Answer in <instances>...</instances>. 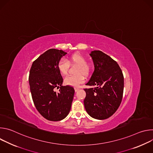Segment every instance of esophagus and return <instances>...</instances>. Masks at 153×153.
Segmentation results:
<instances>
[{
	"instance_id": "34e87169",
	"label": "esophagus",
	"mask_w": 153,
	"mask_h": 153,
	"mask_svg": "<svg viewBox=\"0 0 153 153\" xmlns=\"http://www.w3.org/2000/svg\"><path fill=\"white\" fill-rule=\"evenodd\" d=\"M79 90V88H76V87H75V88H74V90H75V91H77Z\"/></svg>"
}]
</instances>
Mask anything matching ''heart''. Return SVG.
Returning a JSON list of instances; mask_svg holds the SVG:
<instances>
[{
  "label": "heart",
  "mask_w": 153,
  "mask_h": 153,
  "mask_svg": "<svg viewBox=\"0 0 153 153\" xmlns=\"http://www.w3.org/2000/svg\"><path fill=\"white\" fill-rule=\"evenodd\" d=\"M86 59L80 53H75L68 57L66 60L64 58L61 59L57 63V68L60 73L63 76L68 73L70 64L77 65L76 73L74 76H68L64 79V83L70 86H78L85 80L84 76H88L90 71V67L86 63Z\"/></svg>",
  "instance_id": "heart-1"
}]
</instances>
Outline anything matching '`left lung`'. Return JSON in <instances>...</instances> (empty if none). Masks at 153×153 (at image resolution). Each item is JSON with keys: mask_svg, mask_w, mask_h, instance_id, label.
<instances>
[{"mask_svg": "<svg viewBox=\"0 0 153 153\" xmlns=\"http://www.w3.org/2000/svg\"><path fill=\"white\" fill-rule=\"evenodd\" d=\"M91 56L94 71L86 85L96 86L85 88V108L96 119L111 116L119 107L123 97L124 78L117 63L101 51H93Z\"/></svg>", "mask_w": 153, "mask_h": 153, "instance_id": "8db88e82", "label": "left lung"}]
</instances>
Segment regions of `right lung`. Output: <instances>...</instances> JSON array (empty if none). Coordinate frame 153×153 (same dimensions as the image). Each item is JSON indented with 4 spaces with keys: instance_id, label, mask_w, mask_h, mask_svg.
Returning a JSON list of instances; mask_svg holds the SVG:
<instances>
[{
    "instance_id": "add662e5",
    "label": "right lung",
    "mask_w": 153,
    "mask_h": 153,
    "mask_svg": "<svg viewBox=\"0 0 153 153\" xmlns=\"http://www.w3.org/2000/svg\"><path fill=\"white\" fill-rule=\"evenodd\" d=\"M67 53L50 49L35 60L29 74L30 91L34 104L39 113L46 119L59 121L66 117L71 107L74 90L62 86L63 78L57 63ZM60 86L59 91L54 88Z\"/></svg>"
}]
</instances>
